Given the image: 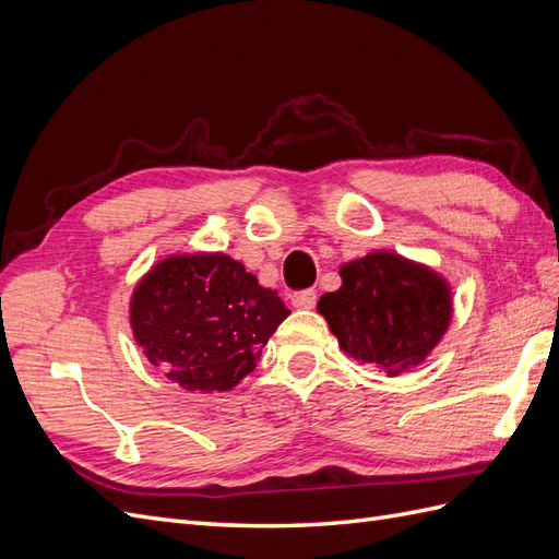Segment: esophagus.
I'll use <instances>...</instances> for the list:
<instances>
[{
	"mask_svg": "<svg viewBox=\"0 0 559 559\" xmlns=\"http://www.w3.org/2000/svg\"><path fill=\"white\" fill-rule=\"evenodd\" d=\"M292 302H294V308H298V310H312L314 302H317V292H314V289L296 292V294L292 296Z\"/></svg>",
	"mask_w": 559,
	"mask_h": 559,
	"instance_id": "1",
	"label": "esophagus"
}]
</instances>
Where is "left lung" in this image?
I'll use <instances>...</instances> for the list:
<instances>
[{
  "mask_svg": "<svg viewBox=\"0 0 559 559\" xmlns=\"http://www.w3.org/2000/svg\"><path fill=\"white\" fill-rule=\"evenodd\" d=\"M343 286L317 302L337 345L389 378L419 366L452 319L450 284L429 265L373 251L341 265Z\"/></svg>",
  "mask_w": 559,
  "mask_h": 559,
  "instance_id": "1",
  "label": "left lung"
}]
</instances>
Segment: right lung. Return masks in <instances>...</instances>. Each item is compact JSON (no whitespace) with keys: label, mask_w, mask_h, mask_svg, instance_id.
Here are the masks:
<instances>
[{"label":"right lung","mask_w":559,"mask_h":559,"mask_svg":"<svg viewBox=\"0 0 559 559\" xmlns=\"http://www.w3.org/2000/svg\"><path fill=\"white\" fill-rule=\"evenodd\" d=\"M289 317L228 253H175L138 282L130 326L146 359L189 392H228Z\"/></svg>","instance_id":"add662e5"}]
</instances>
